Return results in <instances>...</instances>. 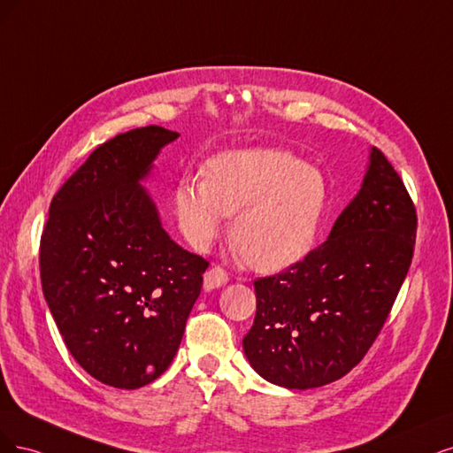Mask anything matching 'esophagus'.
<instances>
[{"instance_id": "1", "label": "esophagus", "mask_w": 453, "mask_h": 453, "mask_svg": "<svg viewBox=\"0 0 453 453\" xmlns=\"http://www.w3.org/2000/svg\"><path fill=\"white\" fill-rule=\"evenodd\" d=\"M229 280L227 273L222 269V267H211L207 273H205V282H203V286H205L207 291H212V289H218L226 286Z\"/></svg>"}]
</instances>
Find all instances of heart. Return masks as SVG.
Masks as SVG:
<instances>
[{
  "instance_id": "heart-1",
  "label": "heart",
  "mask_w": 453,
  "mask_h": 453,
  "mask_svg": "<svg viewBox=\"0 0 453 453\" xmlns=\"http://www.w3.org/2000/svg\"><path fill=\"white\" fill-rule=\"evenodd\" d=\"M327 205L322 173L286 150L252 149L214 156L205 179L184 177L174 211L188 242L207 250L235 214L231 244L261 273L294 265L316 239Z\"/></svg>"
}]
</instances>
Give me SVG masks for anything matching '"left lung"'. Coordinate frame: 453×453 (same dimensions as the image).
Returning <instances> with one entry per match:
<instances>
[{
  "instance_id": "obj_1",
  "label": "left lung",
  "mask_w": 453,
  "mask_h": 453,
  "mask_svg": "<svg viewBox=\"0 0 453 453\" xmlns=\"http://www.w3.org/2000/svg\"><path fill=\"white\" fill-rule=\"evenodd\" d=\"M418 218L406 188L372 149L361 189L324 244L254 282L257 309L242 339L267 382L311 389L339 380L369 352L412 264Z\"/></svg>"
}]
</instances>
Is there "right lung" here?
<instances>
[{
    "instance_id": "right-lung-1",
    "label": "right lung",
    "mask_w": 453,
    "mask_h": 453,
    "mask_svg": "<svg viewBox=\"0 0 453 453\" xmlns=\"http://www.w3.org/2000/svg\"><path fill=\"white\" fill-rule=\"evenodd\" d=\"M177 137L147 126L101 144L58 189L41 235L54 322L81 367L112 388L167 371L209 267L169 237L141 184Z\"/></svg>"
}]
</instances>
